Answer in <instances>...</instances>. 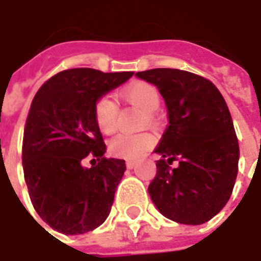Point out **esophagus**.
<instances>
[{"label":"esophagus","mask_w":261,"mask_h":261,"mask_svg":"<svg viewBox=\"0 0 261 261\" xmlns=\"http://www.w3.org/2000/svg\"><path fill=\"white\" fill-rule=\"evenodd\" d=\"M125 166H127L128 169H134L137 166V164L136 162H133V161H127V162H125Z\"/></svg>","instance_id":"1"}]
</instances>
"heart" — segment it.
<instances>
[{
    "label": "heart",
    "mask_w": 261,
    "mask_h": 261,
    "mask_svg": "<svg viewBox=\"0 0 261 261\" xmlns=\"http://www.w3.org/2000/svg\"><path fill=\"white\" fill-rule=\"evenodd\" d=\"M121 96L127 102L147 112V117L152 121L153 116L161 106V95L156 86L148 82H134L121 89ZM119 108L108 95L99 97L95 105V121L103 134H110L116 128ZM153 137L147 133L140 134H119L109 142V151L114 156L123 159H138L152 147Z\"/></svg>",
    "instance_id": "1"
}]
</instances>
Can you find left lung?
Listing matches in <instances>:
<instances>
[{"instance_id":"1","label":"left lung","mask_w":261,"mask_h":261,"mask_svg":"<svg viewBox=\"0 0 261 261\" xmlns=\"http://www.w3.org/2000/svg\"><path fill=\"white\" fill-rule=\"evenodd\" d=\"M136 76L159 89L169 124L155 152L156 175L148 186L158 211L177 224L201 225L229 200L239 144L229 109L211 81L189 71L155 68ZM179 161L170 170L169 165Z\"/></svg>"}]
</instances>
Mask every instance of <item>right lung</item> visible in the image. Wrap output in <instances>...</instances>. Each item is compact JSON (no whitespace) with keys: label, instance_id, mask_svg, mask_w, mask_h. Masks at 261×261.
<instances>
[{"label":"right lung","instance_id":"add662e5","mask_svg":"<svg viewBox=\"0 0 261 261\" xmlns=\"http://www.w3.org/2000/svg\"><path fill=\"white\" fill-rule=\"evenodd\" d=\"M133 74L65 69L44 82L32 102L22 145L25 181L36 213L57 232L81 235L109 217L125 162L103 156L95 105ZM88 154L99 161L92 168L82 166Z\"/></svg>","mask_w":261,"mask_h":261}]
</instances>
